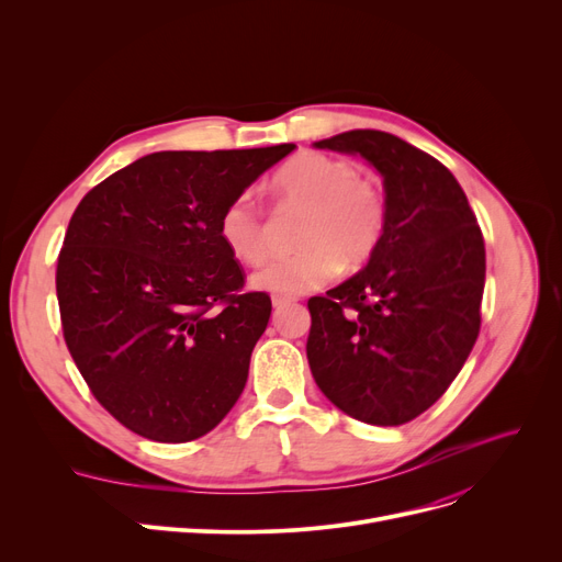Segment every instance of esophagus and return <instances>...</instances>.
Here are the masks:
<instances>
[{"label": "esophagus", "mask_w": 562, "mask_h": 562, "mask_svg": "<svg viewBox=\"0 0 562 562\" xmlns=\"http://www.w3.org/2000/svg\"><path fill=\"white\" fill-rule=\"evenodd\" d=\"M293 303V299H286V296H273V307L276 310H282V307H286V305H291Z\"/></svg>", "instance_id": "obj_1"}]
</instances>
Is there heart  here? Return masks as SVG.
<instances>
[{"label": "heart", "instance_id": "obj_1", "mask_svg": "<svg viewBox=\"0 0 562 562\" xmlns=\"http://www.w3.org/2000/svg\"><path fill=\"white\" fill-rule=\"evenodd\" d=\"M280 212H305L299 252L276 259L252 276V286L276 296L328 284L344 266H362L375 252L387 223V200L371 180L346 159L301 153L271 180ZM218 236L234 259L257 266L271 252V223L248 195H236L218 218Z\"/></svg>", "mask_w": 562, "mask_h": 562}]
</instances>
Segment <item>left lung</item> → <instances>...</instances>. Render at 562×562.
Segmentation results:
<instances>
[{"label":"left lung","instance_id":"left-lung-1","mask_svg":"<svg viewBox=\"0 0 562 562\" xmlns=\"http://www.w3.org/2000/svg\"><path fill=\"white\" fill-rule=\"evenodd\" d=\"M316 147L375 166L387 223L364 271L307 301L310 369L348 417L403 426L449 390L479 339L483 232L453 172L403 138L352 130Z\"/></svg>","mask_w":562,"mask_h":562}]
</instances>
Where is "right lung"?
Masks as SVG:
<instances>
[{
    "mask_svg": "<svg viewBox=\"0 0 562 562\" xmlns=\"http://www.w3.org/2000/svg\"><path fill=\"white\" fill-rule=\"evenodd\" d=\"M293 147L155 153L77 204L56 263L64 339L88 390L132 432L182 445L241 396L271 299L244 291L218 218Z\"/></svg>",
    "mask_w": 562,
    "mask_h": 562,
    "instance_id": "1",
    "label": "right lung"
}]
</instances>
